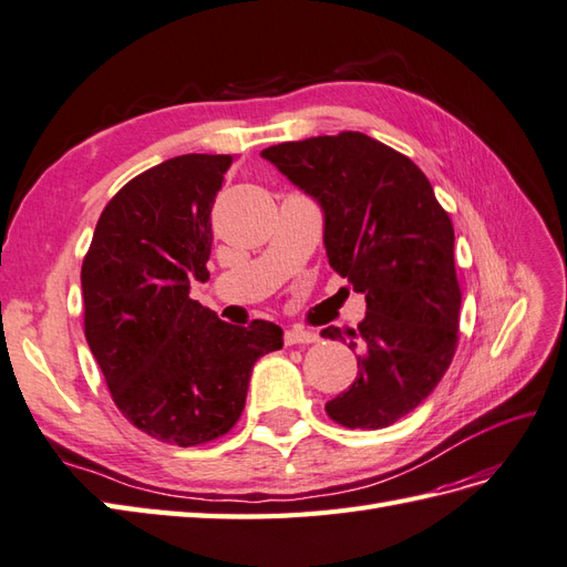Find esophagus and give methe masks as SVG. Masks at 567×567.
I'll return each instance as SVG.
<instances>
[{
  "label": "esophagus",
  "mask_w": 567,
  "mask_h": 567,
  "mask_svg": "<svg viewBox=\"0 0 567 567\" xmlns=\"http://www.w3.org/2000/svg\"><path fill=\"white\" fill-rule=\"evenodd\" d=\"M319 343V333L307 331V328H287L285 331V346H309Z\"/></svg>",
  "instance_id": "esophagus-1"
}]
</instances>
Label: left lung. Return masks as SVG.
I'll use <instances>...</instances> for the list:
<instances>
[{
  "label": "left lung",
  "instance_id": "left-lung-1",
  "mask_svg": "<svg viewBox=\"0 0 567 567\" xmlns=\"http://www.w3.org/2000/svg\"><path fill=\"white\" fill-rule=\"evenodd\" d=\"M262 156L321 203L328 262L367 299L364 321L348 328L358 379L326 413L350 430L389 427L430 396L456 352L452 219L423 171L362 133L282 142ZM321 336L336 340L340 328Z\"/></svg>",
  "mask_w": 567,
  "mask_h": 567
}]
</instances>
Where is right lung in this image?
I'll list each match as a JSON object with an SVG mask.
<instances>
[{
	"label": "right lung",
	"instance_id": "right-lung-1",
	"mask_svg": "<svg viewBox=\"0 0 567 567\" xmlns=\"http://www.w3.org/2000/svg\"><path fill=\"white\" fill-rule=\"evenodd\" d=\"M231 154H183L127 181L82 262L84 333L111 399L150 437L195 446L227 434L254 364L282 348L270 321L231 326L190 299L209 278L213 205Z\"/></svg>",
	"mask_w": 567,
	"mask_h": 567
}]
</instances>
